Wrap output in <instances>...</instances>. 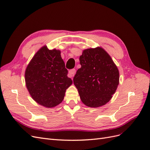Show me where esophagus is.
Instances as JSON below:
<instances>
[{"label": "esophagus", "mask_w": 150, "mask_h": 150, "mask_svg": "<svg viewBox=\"0 0 150 150\" xmlns=\"http://www.w3.org/2000/svg\"><path fill=\"white\" fill-rule=\"evenodd\" d=\"M76 70L75 69H72L69 70V73H68V76L69 77V78H72V77H73L76 73Z\"/></svg>", "instance_id": "esophagus-1"}]
</instances>
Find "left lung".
I'll list each match as a JSON object with an SVG mask.
<instances>
[{
    "label": "left lung",
    "instance_id": "1",
    "mask_svg": "<svg viewBox=\"0 0 150 150\" xmlns=\"http://www.w3.org/2000/svg\"><path fill=\"white\" fill-rule=\"evenodd\" d=\"M81 68L73 82L82 102L97 108L107 103L119 84V71L110 55L101 47L88 49L79 57Z\"/></svg>",
    "mask_w": 150,
    "mask_h": 150
}]
</instances>
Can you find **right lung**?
<instances>
[{"mask_svg": "<svg viewBox=\"0 0 150 150\" xmlns=\"http://www.w3.org/2000/svg\"><path fill=\"white\" fill-rule=\"evenodd\" d=\"M61 52L44 46L35 54L26 68L25 80L30 96L47 108L60 104L72 81L67 77Z\"/></svg>", "mask_w": 150, "mask_h": 150, "instance_id": "obj_1", "label": "right lung"}]
</instances>
